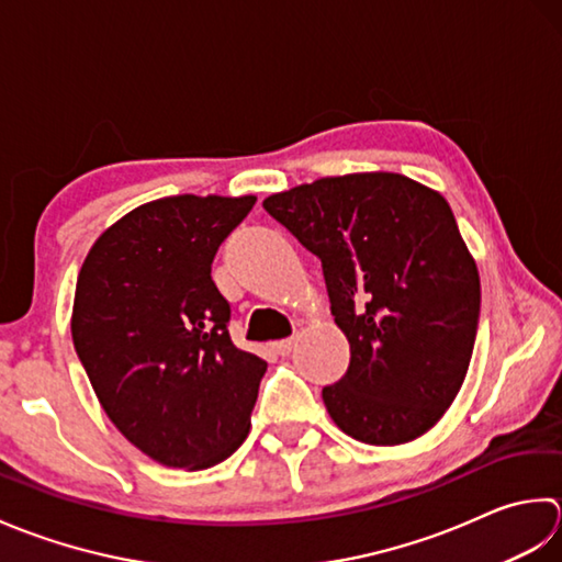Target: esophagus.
Segmentation results:
<instances>
[{
    "mask_svg": "<svg viewBox=\"0 0 562 562\" xmlns=\"http://www.w3.org/2000/svg\"><path fill=\"white\" fill-rule=\"evenodd\" d=\"M293 347H295V339H293V337L273 341V351L281 353V357H289V353H291V349H293Z\"/></svg>",
    "mask_w": 562,
    "mask_h": 562,
    "instance_id": "obj_1",
    "label": "esophagus"
}]
</instances>
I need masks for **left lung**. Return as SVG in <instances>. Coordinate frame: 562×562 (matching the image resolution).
Wrapping results in <instances>:
<instances>
[{
  "label": "left lung",
  "instance_id": "left-lung-1",
  "mask_svg": "<svg viewBox=\"0 0 562 562\" xmlns=\"http://www.w3.org/2000/svg\"><path fill=\"white\" fill-rule=\"evenodd\" d=\"M265 209L323 261L349 339L347 373L323 387L329 417L373 446L422 437L461 391L480 317L451 205L403 175L363 171L273 193Z\"/></svg>",
  "mask_w": 562,
  "mask_h": 562
}]
</instances>
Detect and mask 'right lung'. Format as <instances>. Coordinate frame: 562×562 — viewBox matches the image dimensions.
I'll use <instances>...</instances> for the list:
<instances>
[{"mask_svg": "<svg viewBox=\"0 0 562 562\" xmlns=\"http://www.w3.org/2000/svg\"><path fill=\"white\" fill-rule=\"evenodd\" d=\"M257 196H167L123 215L77 277L72 341L101 407L153 461L203 471L249 434L267 361L237 349L211 279Z\"/></svg>", "mask_w": 562, "mask_h": 562, "instance_id": "1", "label": "right lung"}]
</instances>
